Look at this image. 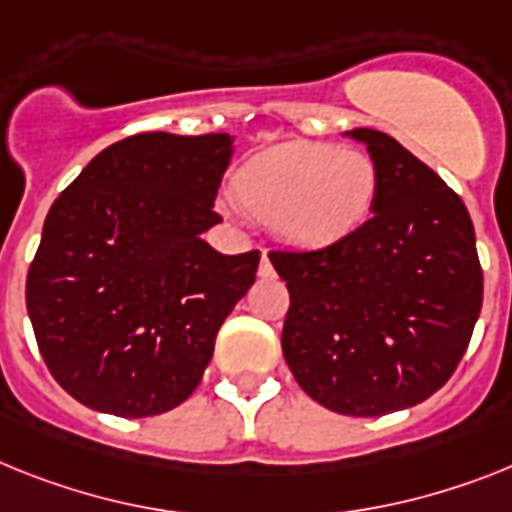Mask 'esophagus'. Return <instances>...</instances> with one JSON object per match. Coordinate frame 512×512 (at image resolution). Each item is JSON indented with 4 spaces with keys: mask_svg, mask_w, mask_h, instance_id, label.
<instances>
[{
    "mask_svg": "<svg viewBox=\"0 0 512 512\" xmlns=\"http://www.w3.org/2000/svg\"><path fill=\"white\" fill-rule=\"evenodd\" d=\"M257 276L260 278H273L276 276V270H273V265H270L268 255L263 252V260H260V268H257Z\"/></svg>",
    "mask_w": 512,
    "mask_h": 512,
    "instance_id": "esophagus-1",
    "label": "esophagus"
}]
</instances>
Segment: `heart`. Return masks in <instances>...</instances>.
<instances>
[{"label":"heart","instance_id":"b5f03b06","mask_svg":"<svg viewBox=\"0 0 512 512\" xmlns=\"http://www.w3.org/2000/svg\"><path fill=\"white\" fill-rule=\"evenodd\" d=\"M231 190L247 216L273 223L281 239L320 249L349 239L367 223L380 171L364 150L291 140L244 163Z\"/></svg>","mask_w":512,"mask_h":512}]
</instances>
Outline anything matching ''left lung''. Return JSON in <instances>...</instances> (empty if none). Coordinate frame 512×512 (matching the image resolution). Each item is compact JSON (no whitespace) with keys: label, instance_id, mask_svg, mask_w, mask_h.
Returning <instances> with one entry per match:
<instances>
[{"label":"left lung","instance_id":"8db88e82","mask_svg":"<svg viewBox=\"0 0 512 512\" xmlns=\"http://www.w3.org/2000/svg\"><path fill=\"white\" fill-rule=\"evenodd\" d=\"M380 171L375 216L320 249H273L291 304L283 356L325 409L382 416L427 401L463 359L484 276L466 205L385 132L351 130Z\"/></svg>","mask_w":512,"mask_h":512}]
</instances>
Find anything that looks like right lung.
<instances>
[{
    "mask_svg": "<svg viewBox=\"0 0 512 512\" xmlns=\"http://www.w3.org/2000/svg\"><path fill=\"white\" fill-rule=\"evenodd\" d=\"M231 137L140 132L101 150L54 200L25 304L54 380L88 409L140 419L187 401L260 252L203 231Z\"/></svg>",
    "mask_w": 512,
    "mask_h": 512,
    "instance_id": "add662e5",
    "label": "right lung"
}]
</instances>
